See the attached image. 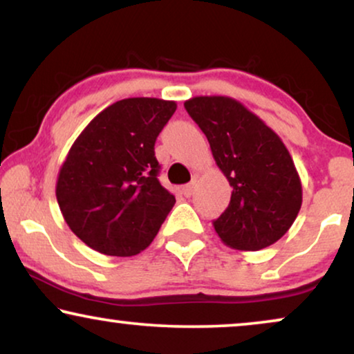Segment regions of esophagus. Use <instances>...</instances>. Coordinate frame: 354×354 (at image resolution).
<instances>
[{
	"label": "esophagus",
	"instance_id": "esophagus-1",
	"mask_svg": "<svg viewBox=\"0 0 354 354\" xmlns=\"http://www.w3.org/2000/svg\"><path fill=\"white\" fill-rule=\"evenodd\" d=\"M193 192H195V183H193V182L188 183V185H185V187H182V193H183V195H185L187 198L192 196Z\"/></svg>",
	"mask_w": 354,
	"mask_h": 354
}]
</instances>
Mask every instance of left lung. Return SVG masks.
<instances>
[{
	"label": "left lung",
	"mask_w": 354,
	"mask_h": 354,
	"mask_svg": "<svg viewBox=\"0 0 354 354\" xmlns=\"http://www.w3.org/2000/svg\"><path fill=\"white\" fill-rule=\"evenodd\" d=\"M185 109L234 188L229 207L214 221L216 234L234 250L274 245L292 227L303 201L301 180L282 138L230 96H195Z\"/></svg>",
	"instance_id": "1"
}]
</instances>
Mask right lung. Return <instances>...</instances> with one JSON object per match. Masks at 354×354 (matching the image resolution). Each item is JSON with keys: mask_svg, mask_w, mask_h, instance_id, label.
<instances>
[{"mask_svg": "<svg viewBox=\"0 0 354 354\" xmlns=\"http://www.w3.org/2000/svg\"><path fill=\"white\" fill-rule=\"evenodd\" d=\"M176 109V101L159 98L115 101L72 143L56 200L69 229L98 253H142L176 205L154 156V142Z\"/></svg>", "mask_w": 354, "mask_h": 354, "instance_id": "right-lung-1", "label": "right lung"}]
</instances>
